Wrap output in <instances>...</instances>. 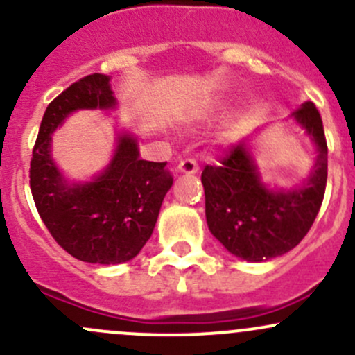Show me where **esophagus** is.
Wrapping results in <instances>:
<instances>
[{
    "mask_svg": "<svg viewBox=\"0 0 355 355\" xmlns=\"http://www.w3.org/2000/svg\"><path fill=\"white\" fill-rule=\"evenodd\" d=\"M178 171H182V173H187V175L198 173L199 163L194 159V157H185V159H182L180 163H178Z\"/></svg>",
    "mask_w": 355,
    "mask_h": 355,
    "instance_id": "obj_1",
    "label": "esophagus"
}]
</instances>
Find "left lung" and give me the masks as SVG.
Wrapping results in <instances>:
<instances>
[{"mask_svg": "<svg viewBox=\"0 0 355 355\" xmlns=\"http://www.w3.org/2000/svg\"><path fill=\"white\" fill-rule=\"evenodd\" d=\"M293 116L313 135L320 153L302 189L268 191L245 142L230 146L216 164H206L200 175L211 234L228 252L245 261L259 263L293 249L311 230L323 204L328 177L323 120L311 101L295 110Z\"/></svg>", "mask_w": 355, "mask_h": 355, "instance_id": "obj_1", "label": "left lung"}]
</instances>
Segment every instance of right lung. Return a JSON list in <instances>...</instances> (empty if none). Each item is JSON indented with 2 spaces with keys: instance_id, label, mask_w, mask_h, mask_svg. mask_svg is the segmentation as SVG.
Masks as SVG:
<instances>
[{
  "instance_id": "add662e5",
  "label": "right lung",
  "mask_w": 355,
  "mask_h": 355,
  "mask_svg": "<svg viewBox=\"0 0 355 355\" xmlns=\"http://www.w3.org/2000/svg\"><path fill=\"white\" fill-rule=\"evenodd\" d=\"M111 106L110 77L92 73L73 82L46 108L28 170L32 198L51 237L75 259L92 264H120L137 256L173 184L166 161L141 159L130 135L120 137L113 161L96 180H63L49 155L53 130L71 111Z\"/></svg>"
}]
</instances>
